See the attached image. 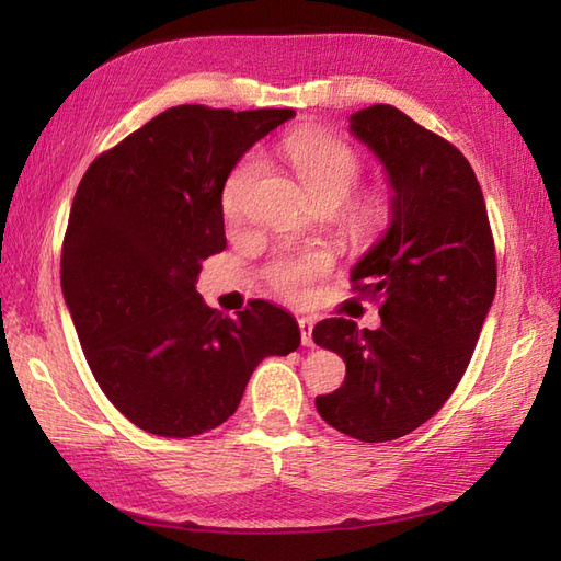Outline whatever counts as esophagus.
I'll return each mask as SVG.
<instances>
[{
	"mask_svg": "<svg viewBox=\"0 0 561 561\" xmlns=\"http://www.w3.org/2000/svg\"><path fill=\"white\" fill-rule=\"evenodd\" d=\"M299 328H301V344H304V347H313V320L301 318Z\"/></svg>",
	"mask_w": 561,
	"mask_h": 561,
	"instance_id": "34e87169",
	"label": "esophagus"
}]
</instances>
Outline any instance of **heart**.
I'll return each instance as SVG.
<instances>
[{
  "mask_svg": "<svg viewBox=\"0 0 561 561\" xmlns=\"http://www.w3.org/2000/svg\"><path fill=\"white\" fill-rule=\"evenodd\" d=\"M282 153L299 175L306 193L316 205H342L359 185L364 173L362 153L347 141L325 133V129H299L282 141ZM260 173V161L248 153L238 161L221 187V211L229 224L243 219L248 193ZM390 219V197L383 190H364L347 207V221L356 236H376ZM332 260L320 250L308 253H289L274 257L265 279L270 287L287 301L301 304L311 294L313 282L328 274Z\"/></svg>",
  "mask_w": 561,
  "mask_h": 561,
  "instance_id": "b5f03b06",
  "label": "heart"
}]
</instances>
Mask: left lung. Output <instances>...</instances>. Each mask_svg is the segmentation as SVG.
<instances>
[{"mask_svg":"<svg viewBox=\"0 0 561 561\" xmlns=\"http://www.w3.org/2000/svg\"><path fill=\"white\" fill-rule=\"evenodd\" d=\"M350 129L392 185L390 229L352 270L380 328L347 318L313 328L347 364L316 408L337 432L380 444L432 420L460 383L494 301L496 253L478 175L448 139L388 103L354 113Z\"/></svg>","mask_w":561,"mask_h":561,"instance_id":"1","label":"left lung"}]
</instances>
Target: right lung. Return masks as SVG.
I'll list each match as a JSON object with an SVG mask.
<instances>
[{
    "label": "right lung",
    "instance_id": "add662e5",
    "mask_svg": "<svg viewBox=\"0 0 561 561\" xmlns=\"http://www.w3.org/2000/svg\"><path fill=\"white\" fill-rule=\"evenodd\" d=\"M294 115L175 105L81 178L59 262L65 301L105 398L149 434L217 428L255 366L301 344L282 308L255 299L233 320L195 289L202 260L226 248V178Z\"/></svg>",
    "mask_w": 561,
    "mask_h": 561
}]
</instances>
